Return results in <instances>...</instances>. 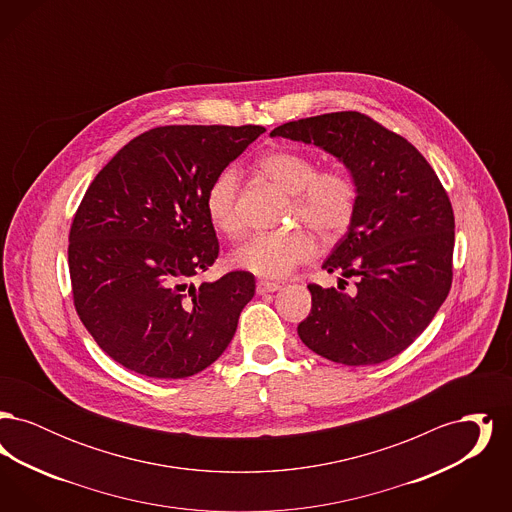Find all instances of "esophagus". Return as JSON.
Instances as JSON below:
<instances>
[{"label":"esophagus","mask_w":512,"mask_h":512,"mask_svg":"<svg viewBox=\"0 0 512 512\" xmlns=\"http://www.w3.org/2000/svg\"><path fill=\"white\" fill-rule=\"evenodd\" d=\"M278 290H280V284H276V282H267V280H259V282H257V293H259V295L278 292Z\"/></svg>","instance_id":"1"}]
</instances>
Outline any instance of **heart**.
Masks as SVG:
<instances>
[{
  "instance_id": "obj_1",
  "label": "heart",
  "mask_w": 512,
  "mask_h": 512,
  "mask_svg": "<svg viewBox=\"0 0 512 512\" xmlns=\"http://www.w3.org/2000/svg\"><path fill=\"white\" fill-rule=\"evenodd\" d=\"M259 171L292 195L288 220L315 230L322 240H336L349 228L357 209V186L347 172H317V163L299 151L276 149L263 155ZM240 176L226 167L213 178L205 194V211L222 234H236L240 217L236 209ZM315 255L313 238L301 228L251 234L230 251V265L261 278H282Z\"/></svg>"
}]
</instances>
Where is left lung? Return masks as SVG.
Masks as SVG:
<instances>
[{
    "mask_svg": "<svg viewBox=\"0 0 512 512\" xmlns=\"http://www.w3.org/2000/svg\"><path fill=\"white\" fill-rule=\"evenodd\" d=\"M272 138L315 144L334 155L357 186L347 234L322 263L358 276V290L309 284L313 307L297 326L320 357L347 366L378 365L407 349L451 290L455 217L420 151L357 111L286 122Z\"/></svg>",
    "mask_w": 512,
    "mask_h": 512,
    "instance_id": "left-lung-1",
    "label": "left lung"
}]
</instances>
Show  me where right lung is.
Here are the masks:
<instances>
[{
    "label": "right lung",
    "instance_id": "obj_1",
    "mask_svg": "<svg viewBox=\"0 0 512 512\" xmlns=\"http://www.w3.org/2000/svg\"><path fill=\"white\" fill-rule=\"evenodd\" d=\"M263 126H159L98 172L74 215L69 270L76 313L119 365L178 380L213 365L255 295L245 270L195 286L219 257L209 184Z\"/></svg>",
    "mask_w": 512,
    "mask_h": 512
}]
</instances>
